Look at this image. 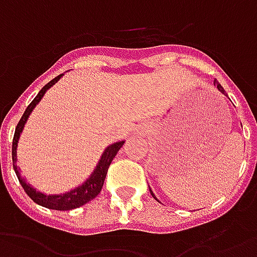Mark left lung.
Listing matches in <instances>:
<instances>
[{"label": "left lung", "instance_id": "obj_1", "mask_svg": "<svg viewBox=\"0 0 257 257\" xmlns=\"http://www.w3.org/2000/svg\"><path fill=\"white\" fill-rule=\"evenodd\" d=\"M213 83H215V85H216V87H218V90H219V91H222V93H223L224 95H227V94H226V91H224V89H223V87H222V86L219 85V83H218V82H216V80H215V82H213ZM149 192H151L152 197L155 198V200H157V198H156V196H155V194H153V192H152V189H151V188H149ZM157 201H159V200H157Z\"/></svg>", "mask_w": 257, "mask_h": 257}]
</instances>
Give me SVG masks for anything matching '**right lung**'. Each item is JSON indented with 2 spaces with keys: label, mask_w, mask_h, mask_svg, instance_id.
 <instances>
[{
  "label": "right lung",
  "mask_w": 257,
  "mask_h": 257,
  "mask_svg": "<svg viewBox=\"0 0 257 257\" xmlns=\"http://www.w3.org/2000/svg\"><path fill=\"white\" fill-rule=\"evenodd\" d=\"M63 75L64 74L56 76L54 79L50 80L49 83H46V85L41 89V91H39L38 94H37V97L30 102V105L27 106V109L24 110L22 119L19 120L12 141L13 170L16 172L19 182L22 185V188L24 189V192L29 194V197L33 200L34 203L39 204V205H42V207L45 208H49V209H56V211H69V209H75V208L82 207V205H85L86 203L91 201L94 197H97L98 193L101 192V189H102V185H104V181H105L106 172H108L109 164L112 163V160L115 159L116 153L119 152V149H120V148L123 147V144H124V141H119L116 142V144H112V145H109V147L106 148L105 151H104V153H102V156H101L100 162L97 164V167H95L94 172L90 175L89 179H86V182L83 183V185H80L79 188L74 189V190H71V192L64 193V194H49V196H48V194H44V193L37 192L35 189L30 186L29 183H26V181H24L23 178L20 177V171H19L18 166H16V148H18L19 138H20V134H22V131H23L24 124H26V121L29 119L30 113L33 112L35 105H37L39 101H41V98L44 97V94L46 93V90L50 89Z\"/></svg>",
  "instance_id": "right-lung-1"
}]
</instances>
